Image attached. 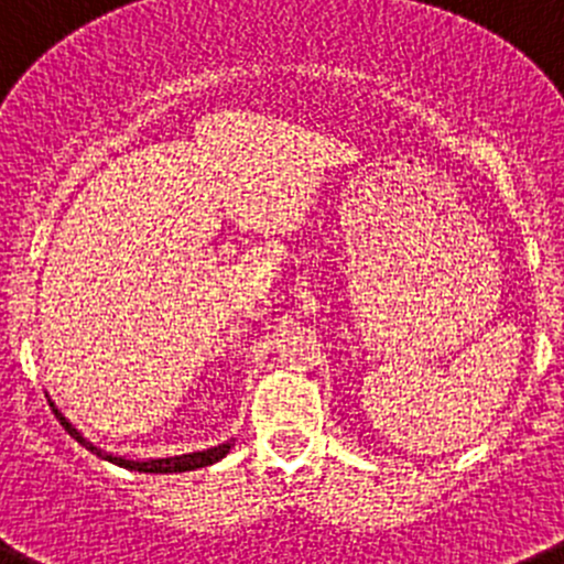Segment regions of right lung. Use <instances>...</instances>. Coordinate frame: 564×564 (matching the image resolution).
<instances>
[{"label":"right lung","instance_id":"obj_1","mask_svg":"<svg viewBox=\"0 0 564 564\" xmlns=\"http://www.w3.org/2000/svg\"><path fill=\"white\" fill-rule=\"evenodd\" d=\"M54 415L59 419V424H63L65 430H68L70 438L79 441L85 449L96 452L98 457H104V460L115 463V466L120 468H129V471H143V474H182V471H195V468H206L212 466V463L223 460V457L228 455V449H231V444H220V446H212V449H204V452H193V455H178V457H162V460H126V457H115V455H107V452L96 449V446L90 444V441L82 438L79 433H76L74 427H70L68 421H65V415L59 413L57 408L52 404Z\"/></svg>","mask_w":564,"mask_h":564}]
</instances>
